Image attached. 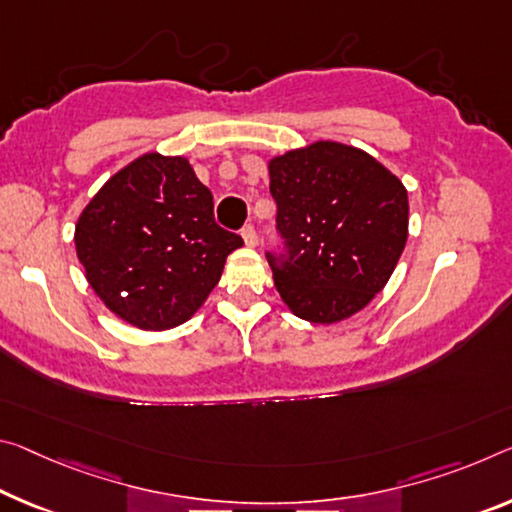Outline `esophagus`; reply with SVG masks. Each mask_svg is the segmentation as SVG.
Here are the masks:
<instances>
[{
  "label": "esophagus",
  "mask_w": 512,
  "mask_h": 512,
  "mask_svg": "<svg viewBox=\"0 0 512 512\" xmlns=\"http://www.w3.org/2000/svg\"><path fill=\"white\" fill-rule=\"evenodd\" d=\"M241 237H243V241H246V246H255L257 243V232H255V227L253 225H243V230H241Z\"/></svg>",
  "instance_id": "obj_1"
}]
</instances>
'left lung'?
Masks as SVG:
<instances>
[{"label":"left lung","mask_w":512,"mask_h":512,"mask_svg":"<svg viewBox=\"0 0 512 512\" xmlns=\"http://www.w3.org/2000/svg\"><path fill=\"white\" fill-rule=\"evenodd\" d=\"M269 173L282 250L266 259L282 300L312 323L360 312L405 248V186L367 152L335 141L275 157Z\"/></svg>","instance_id":"left-lung-1"}]
</instances>
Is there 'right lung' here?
<instances>
[{
	"instance_id": "obj_1",
	"label": "right lung",
	"mask_w": 512,
	"mask_h": 512,
	"mask_svg": "<svg viewBox=\"0 0 512 512\" xmlns=\"http://www.w3.org/2000/svg\"><path fill=\"white\" fill-rule=\"evenodd\" d=\"M243 243L214 221L212 191L182 157L143 154L81 212L75 246L95 294L143 330L191 319Z\"/></svg>"
}]
</instances>
